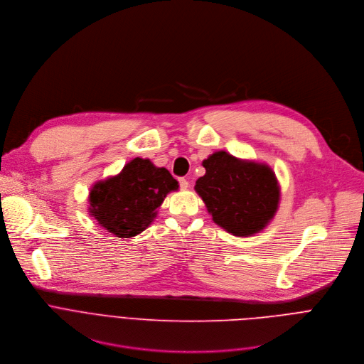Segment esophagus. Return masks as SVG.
Segmentation results:
<instances>
[{"mask_svg":"<svg viewBox=\"0 0 364 364\" xmlns=\"http://www.w3.org/2000/svg\"><path fill=\"white\" fill-rule=\"evenodd\" d=\"M178 183H180V187L183 188V190H186L187 187H188V181L184 178V177H181V178H178Z\"/></svg>","mask_w":364,"mask_h":364,"instance_id":"obj_1","label":"esophagus"}]
</instances>
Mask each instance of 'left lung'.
<instances>
[{"mask_svg":"<svg viewBox=\"0 0 364 364\" xmlns=\"http://www.w3.org/2000/svg\"><path fill=\"white\" fill-rule=\"evenodd\" d=\"M203 167L205 174L194 188L215 223L235 236H249L271 222L278 209L279 187L268 166L219 151L204 160Z\"/></svg>","mask_w":364,"mask_h":364,"instance_id":"left-lung-1","label":"left lung"}]
</instances>
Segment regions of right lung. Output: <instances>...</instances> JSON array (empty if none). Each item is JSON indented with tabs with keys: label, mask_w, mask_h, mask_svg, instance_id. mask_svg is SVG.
I'll list each match as a JSON object with an SVG mask.
<instances>
[{
	"label": "right lung",
	"mask_w": 364,
	"mask_h": 364,
	"mask_svg": "<svg viewBox=\"0 0 364 364\" xmlns=\"http://www.w3.org/2000/svg\"><path fill=\"white\" fill-rule=\"evenodd\" d=\"M178 181L149 160L134 159L122 171L93 186L89 210L97 223L117 237H132L145 230L157 209Z\"/></svg>",
	"instance_id": "add662e5"
}]
</instances>
